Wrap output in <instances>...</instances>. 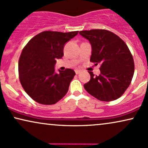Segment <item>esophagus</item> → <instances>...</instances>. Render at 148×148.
Segmentation results:
<instances>
[{
	"label": "esophagus",
	"mask_w": 148,
	"mask_h": 148,
	"mask_svg": "<svg viewBox=\"0 0 148 148\" xmlns=\"http://www.w3.org/2000/svg\"><path fill=\"white\" fill-rule=\"evenodd\" d=\"M81 73V71H80V70H78V69L75 70V73L76 74H79V73Z\"/></svg>",
	"instance_id": "34e87169"
}]
</instances>
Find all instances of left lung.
<instances>
[{"instance_id":"8db88e82","label":"left lung","mask_w":148,"mask_h":148,"mask_svg":"<svg viewBox=\"0 0 148 148\" xmlns=\"http://www.w3.org/2000/svg\"><path fill=\"white\" fill-rule=\"evenodd\" d=\"M92 47L90 62L99 64V75L89 71L90 80L84 85L90 95L102 101H112L123 95L133 79L135 65L128 46L111 31L93 29L80 31Z\"/></svg>"}]
</instances>
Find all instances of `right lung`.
Here are the masks:
<instances>
[{"instance_id": "1", "label": "right lung", "mask_w": 148, "mask_h": 148, "mask_svg": "<svg viewBox=\"0 0 148 148\" xmlns=\"http://www.w3.org/2000/svg\"><path fill=\"white\" fill-rule=\"evenodd\" d=\"M78 31H44L34 36L23 49L18 62L19 77L23 88L36 102L53 105L64 97L75 75L73 69L55 72L56 59Z\"/></svg>"}]
</instances>
